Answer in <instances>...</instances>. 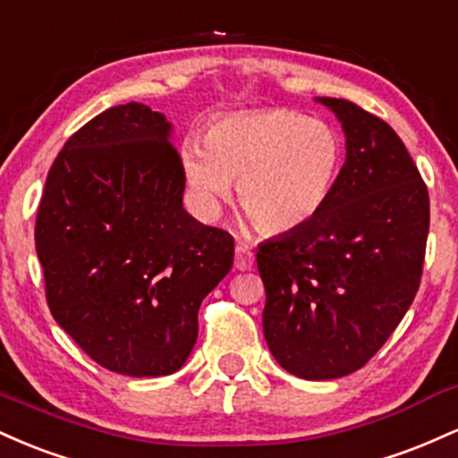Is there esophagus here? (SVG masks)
I'll return each instance as SVG.
<instances>
[{
	"label": "esophagus",
	"instance_id": "obj_1",
	"mask_svg": "<svg viewBox=\"0 0 458 458\" xmlns=\"http://www.w3.org/2000/svg\"><path fill=\"white\" fill-rule=\"evenodd\" d=\"M254 260H256V256H254V251L250 250V247H247L245 243L236 245V250H234V269H239V271L251 269V267H254Z\"/></svg>",
	"mask_w": 458,
	"mask_h": 458
}]
</instances>
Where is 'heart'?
<instances>
[{"instance_id": "b5f03b06", "label": "heart", "mask_w": 458, "mask_h": 458, "mask_svg": "<svg viewBox=\"0 0 458 458\" xmlns=\"http://www.w3.org/2000/svg\"><path fill=\"white\" fill-rule=\"evenodd\" d=\"M181 165L199 213L215 217L236 182L254 228L280 236L325 211L343 174L344 141L329 123L295 109H251L215 118L202 141H182Z\"/></svg>"}]
</instances>
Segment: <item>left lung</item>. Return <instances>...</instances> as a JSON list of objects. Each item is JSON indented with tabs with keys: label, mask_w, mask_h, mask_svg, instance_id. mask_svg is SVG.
Returning <instances> with one entry per match:
<instances>
[{
	"label": "left lung",
	"mask_w": 458,
	"mask_h": 458,
	"mask_svg": "<svg viewBox=\"0 0 458 458\" xmlns=\"http://www.w3.org/2000/svg\"><path fill=\"white\" fill-rule=\"evenodd\" d=\"M346 161L325 211L259 245L262 329L284 370L325 381L360 370L411 306L428 236V189L390 124L344 98Z\"/></svg>",
	"instance_id": "1"
}]
</instances>
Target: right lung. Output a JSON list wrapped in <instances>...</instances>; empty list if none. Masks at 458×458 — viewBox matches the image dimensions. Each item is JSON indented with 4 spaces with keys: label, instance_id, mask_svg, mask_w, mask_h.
<instances>
[{
    "label": "right lung",
    "instance_id": "right-lung-1",
    "mask_svg": "<svg viewBox=\"0 0 458 458\" xmlns=\"http://www.w3.org/2000/svg\"><path fill=\"white\" fill-rule=\"evenodd\" d=\"M165 115L109 107L55 157L36 215L51 314L97 364L172 375L198 340L202 299L233 269L234 239L182 208Z\"/></svg>",
    "mask_w": 458,
    "mask_h": 458
}]
</instances>
